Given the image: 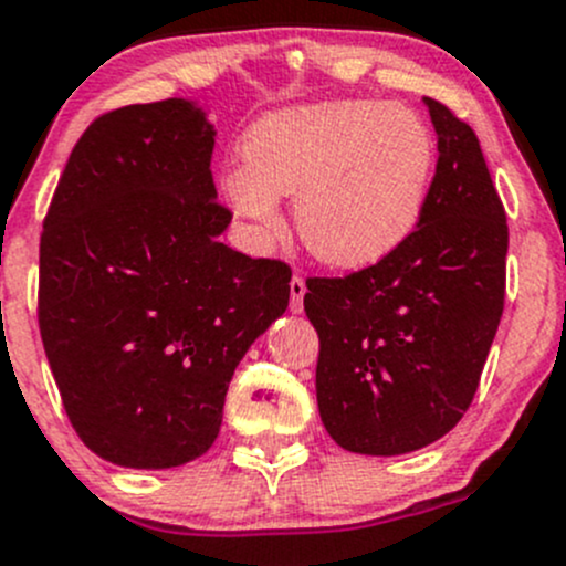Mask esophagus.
Wrapping results in <instances>:
<instances>
[{
  "label": "esophagus",
  "instance_id": "1",
  "mask_svg": "<svg viewBox=\"0 0 566 566\" xmlns=\"http://www.w3.org/2000/svg\"><path fill=\"white\" fill-rule=\"evenodd\" d=\"M289 285H291V311L302 313V305H305V291H307L305 277L294 275V277H291Z\"/></svg>",
  "mask_w": 566,
  "mask_h": 566
}]
</instances>
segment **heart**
<instances>
[{
  "label": "heart",
  "instance_id": "b5f03b06",
  "mask_svg": "<svg viewBox=\"0 0 566 566\" xmlns=\"http://www.w3.org/2000/svg\"><path fill=\"white\" fill-rule=\"evenodd\" d=\"M231 177L237 212L275 229L277 196L318 261L359 270L392 253L422 218L436 174V138L417 111L329 101L255 122Z\"/></svg>",
  "mask_w": 566,
  "mask_h": 566
}]
</instances>
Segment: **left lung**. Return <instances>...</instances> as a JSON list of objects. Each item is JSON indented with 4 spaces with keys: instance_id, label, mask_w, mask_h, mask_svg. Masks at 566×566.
I'll return each instance as SVG.
<instances>
[{
    "instance_id": "1",
    "label": "left lung",
    "mask_w": 566,
    "mask_h": 566,
    "mask_svg": "<svg viewBox=\"0 0 566 566\" xmlns=\"http://www.w3.org/2000/svg\"><path fill=\"white\" fill-rule=\"evenodd\" d=\"M424 103L439 163L417 229L365 270L307 277L318 413L359 455H403L450 433L504 311V203L474 130L444 103Z\"/></svg>"
}]
</instances>
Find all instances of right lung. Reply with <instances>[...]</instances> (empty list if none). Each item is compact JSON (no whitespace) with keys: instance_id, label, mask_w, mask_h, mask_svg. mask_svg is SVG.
Masks as SVG:
<instances>
[{"instance_id":"right-lung-1","label":"right lung","mask_w":566,"mask_h":566,"mask_svg":"<svg viewBox=\"0 0 566 566\" xmlns=\"http://www.w3.org/2000/svg\"><path fill=\"white\" fill-rule=\"evenodd\" d=\"M214 130L168 97L97 116L40 234L38 322L70 424L125 469L214 444L237 365L289 307L291 266L220 242Z\"/></svg>"}]
</instances>
